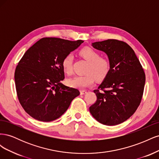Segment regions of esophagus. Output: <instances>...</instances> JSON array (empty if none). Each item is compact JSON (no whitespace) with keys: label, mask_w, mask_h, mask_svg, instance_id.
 <instances>
[{"label":"esophagus","mask_w":159,"mask_h":159,"mask_svg":"<svg viewBox=\"0 0 159 159\" xmlns=\"http://www.w3.org/2000/svg\"><path fill=\"white\" fill-rule=\"evenodd\" d=\"M86 92H87V90H84V89L80 90V93H81V95H84V94L86 93Z\"/></svg>","instance_id":"34e87169"}]
</instances>
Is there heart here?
<instances>
[{"mask_svg": "<svg viewBox=\"0 0 159 159\" xmlns=\"http://www.w3.org/2000/svg\"><path fill=\"white\" fill-rule=\"evenodd\" d=\"M80 55L88 62V66L84 75H75L67 80V84L70 87L84 89L92 85L95 78L102 80L107 75L110 70V62L105 57H100L99 53L90 47H84L80 51ZM73 56L66 55L61 61L64 71L67 74L72 73Z\"/></svg>", "mask_w": 159, "mask_h": 159, "instance_id": "heart-1", "label": "heart"}]
</instances>
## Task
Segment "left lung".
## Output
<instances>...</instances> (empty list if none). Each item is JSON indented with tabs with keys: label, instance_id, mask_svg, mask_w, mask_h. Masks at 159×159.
<instances>
[{
	"label": "left lung",
	"instance_id": "left-lung-1",
	"mask_svg": "<svg viewBox=\"0 0 159 159\" xmlns=\"http://www.w3.org/2000/svg\"><path fill=\"white\" fill-rule=\"evenodd\" d=\"M108 56L110 70L98 89L97 101L89 107L92 116L105 125L127 120L141 102L145 74L134 50L127 43L114 39L92 43Z\"/></svg>",
	"mask_w": 159,
	"mask_h": 159
}]
</instances>
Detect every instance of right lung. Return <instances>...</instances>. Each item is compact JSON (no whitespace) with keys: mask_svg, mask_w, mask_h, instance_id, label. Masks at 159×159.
I'll use <instances>...</instances> for the list:
<instances>
[{"mask_svg":"<svg viewBox=\"0 0 159 159\" xmlns=\"http://www.w3.org/2000/svg\"><path fill=\"white\" fill-rule=\"evenodd\" d=\"M84 41L43 38L24 54L14 73L19 102L32 117L43 122L59 118L68 109L78 89L64 85L61 61Z\"/></svg>","mask_w":159,"mask_h":159,"instance_id":"right-lung-1","label":"right lung"}]
</instances>
